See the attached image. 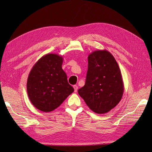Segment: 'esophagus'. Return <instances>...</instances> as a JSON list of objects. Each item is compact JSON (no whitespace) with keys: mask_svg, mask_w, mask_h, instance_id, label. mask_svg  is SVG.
<instances>
[{"mask_svg":"<svg viewBox=\"0 0 152 152\" xmlns=\"http://www.w3.org/2000/svg\"><path fill=\"white\" fill-rule=\"evenodd\" d=\"M73 88H74V92L76 93V92H77V91H78V87L76 85H74V86H73Z\"/></svg>","mask_w":152,"mask_h":152,"instance_id":"1","label":"esophagus"}]
</instances>
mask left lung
I'll use <instances>...</instances> for the list:
<instances>
[{
    "label": "left lung",
    "mask_w": 152,
    "mask_h": 152,
    "mask_svg": "<svg viewBox=\"0 0 152 152\" xmlns=\"http://www.w3.org/2000/svg\"><path fill=\"white\" fill-rule=\"evenodd\" d=\"M124 91L121 73L114 57L106 50L88 56L86 83L78 90L88 107L96 114H105L120 102Z\"/></svg>",
    "instance_id": "left-lung-1"
}]
</instances>
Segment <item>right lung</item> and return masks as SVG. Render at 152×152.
Returning a JSON list of instances; mask_svg holds the SVG:
<instances>
[{
    "label": "right lung",
    "mask_w": 152,
    "mask_h": 152,
    "mask_svg": "<svg viewBox=\"0 0 152 152\" xmlns=\"http://www.w3.org/2000/svg\"><path fill=\"white\" fill-rule=\"evenodd\" d=\"M63 58L56 53L44 55L28 74L27 91L30 101L40 111L54 110L74 92L62 69Z\"/></svg>",
    "instance_id": "right-lung-1"
}]
</instances>
